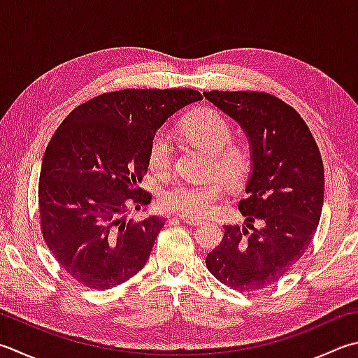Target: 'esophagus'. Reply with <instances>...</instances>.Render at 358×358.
Returning <instances> with one entry per match:
<instances>
[{
    "instance_id": "obj_1",
    "label": "esophagus",
    "mask_w": 358,
    "mask_h": 358,
    "mask_svg": "<svg viewBox=\"0 0 358 358\" xmlns=\"http://www.w3.org/2000/svg\"><path fill=\"white\" fill-rule=\"evenodd\" d=\"M180 220L184 221V222H187L188 226H199V224H202V221H201V220H196V218H190V217H184V215H182Z\"/></svg>"
}]
</instances>
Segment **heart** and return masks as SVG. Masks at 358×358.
Segmentation results:
<instances>
[{"label":"heart","mask_w":358,"mask_h":358,"mask_svg":"<svg viewBox=\"0 0 358 358\" xmlns=\"http://www.w3.org/2000/svg\"><path fill=\"white\" fill-rule=\"evenodd\" d=\"M180 132L190 143L210 152V173L231 185H237L251 171V152L241 143L232 141L234 127L221 112L199 109L180 123ZM148 165L156 176H166L173 165V140L166 131L152 137L148 150ZM224 188L217 179L207 182H179L160 193L159 204L165 212L180 213L190 218H204L213 212Z\"/></svg>","instance_id":"obj_1"}]
</instances>
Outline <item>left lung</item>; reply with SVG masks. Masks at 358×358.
Masks as SVG:
<instances>
[{
    "label": "left lung",
    "mask_w": 358,
    "mask_h": 358,
    "mask_svg": "<svg viewBox=\"0 0 358 358\" xmlns=\"http://www.w3.org/2000/svg\"><path fill=\"white\" fill-rule=\"evenodd\" d=\"M246 132L252 173L238 202L246 226H224L207 254L215 278L237 292H257L284 278L318 227L324 201V166L306 121L265 92H204ZM259 227H255V222Z\"/></svg>",
    "instance_id": "left-lung-1"
}]
</instances>
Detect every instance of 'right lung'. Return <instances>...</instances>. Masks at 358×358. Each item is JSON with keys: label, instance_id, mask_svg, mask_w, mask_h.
I'll return each instance as SVG.
<instances>
[{"label": "right lung", "instance_id": "obj_1", "mask_svg": "<svg viewBox=\"0 0 358 358\" xmlns=\"http://www.w3.org/2000/svg\"><path fill=\"white\" fill-rule=\"evenodd\" d=\"M202 99L192 89H126L78 106L46 146L38 179L43 240L64 271L90 289H109L150 259L165 221L126 220L151 202L137 185L156 131Z\"/></svg>", "mask_w": 358, "mask_h": 358}]
</instances>
